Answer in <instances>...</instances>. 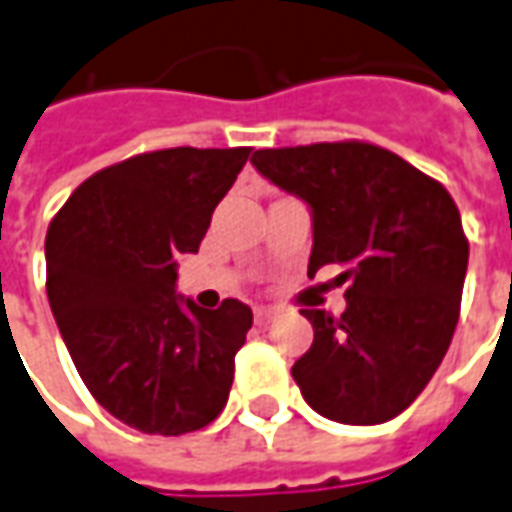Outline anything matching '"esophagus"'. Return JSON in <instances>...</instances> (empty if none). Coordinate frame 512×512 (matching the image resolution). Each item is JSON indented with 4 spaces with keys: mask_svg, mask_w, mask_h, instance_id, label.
Masks as SVG:
<instances>
[{
    "mask_svg": "<svg viewBox=\"0 0 512 512\" xmlns=\"http://www.w3.org/2000/svg\"><path fill=\"white\" fill-rule=\"evenodd\" d=\"M271 316H274V310H271V307H263V305L255 307V324H260V327H263Z\"/></svg>",
    "mask_w": 512,
    "mask_h": 512,
    "instance_id": "obj_1",
    "label": "esophagus"
}]
</instances>
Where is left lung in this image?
I'll return each instance as SVG.
<instances>
[{
	"mask_svg": "<svg viewBox=\"0 0 512 512\" xmlns=\"http://www.w3.org/2000/svg\"><path fill=\"white\" fill-rule=\"evenodd\" d=\"M255 166L313 219L307 274L343 266L346 310L305 307L313 346L291 374L316 413L382 424L413 405L455 335L468 268L460 213L441 182L360 141L257 149Z\"/></svg>",
	"mask_w": 512,
	"mask_h": 512,
	"instance_id": "obj_1",
	"label": "left lung"
}]
</instances>
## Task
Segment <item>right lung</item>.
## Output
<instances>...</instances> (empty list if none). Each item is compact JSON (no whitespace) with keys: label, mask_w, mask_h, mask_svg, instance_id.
Instances as JSON below:
<instances>
[{"label":"right lung","mask_w":512,"mask_h":512,"mask_svg":"<svg viewBox=\"0 0 512 512\" xmlns=\"http://www.w3.org/2000/svg\"><path fill=\"white\" fill-rule=\"evenodd\" d=\"M238 149H160L96 171L46 232V296L85 388L149 435H185L219 416L252 310H205L177 293V257L196 255L210 216L249 160Z\"/></svg>","instance_id":"1"}]
</instances>
